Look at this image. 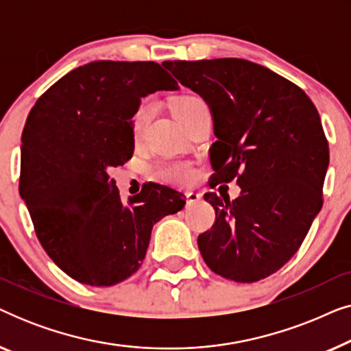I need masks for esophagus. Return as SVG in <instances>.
Listing matches in <instances>:
<instances>
[{
  "instance_id": "obj_1",
  "label": "esophagus",
  "mask_w": 351,
  "mask_h": 351,
  "mask_svg": "<svg viewBox=\"0 0 351 351\" xmlns=\"http://www.w3.org/2000/svg\"><path fill=\"white\" fill-rule=\"evenodd\" d=\"M185 196H186V204H189V206H193L196 203H199L201 198H203V196H201V193H198V191H186Z\"/></svg>"
}]
</instances>
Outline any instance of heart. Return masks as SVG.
Segmentation results:
<instances>
[{"instance_id": "obj_1", "label": "heart", "mask_w": 351, "mask_h": 351, "mask_svg": "<svg viewBox=\"0 0 351 351\" xmlns=\"http://www.w3.org/2000/svg\"><path fill=\"white\" fill-rule=\"evenodd\" d=\"M203 105L204 100L198 97V95L185 94L174 99L172 108H174V113L176 117L179 118V121L184 124L186 119L190 118V114L193 113L195 110L203 107ZM153 113H155V105H153L152 100L148 99L142 100V102L136 107V110H134L131 119L134 141H138V138H141L143 129H145L148 121L152 119ZM156 177L160 180L172 182V184H189V182L193 180L195 169L193 166L186 161H167L158 165Z\"/></svg>"}]
</instances>
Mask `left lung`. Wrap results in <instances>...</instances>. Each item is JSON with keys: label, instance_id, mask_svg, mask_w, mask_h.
Returning <instances> with one entry per match:
<instances>
[{"label": "left lung", "instance_id": "left-lung-1", "mask_svg": "<svg viewBox=\"0 0 351 351\" xmlns=\"http://www.w3.org/2000/svg\"><path fill=\"white\" fill-rule=\"evenodd\" d=\"M162 65L213 112V185L237 179L241 189L233 201L204 195L215 222L198 237L201 256L227 280L261 281L299 251L323 208L329 145L318 110L299 86L254 62Z\"/></svg>", "mask_w": 351, "mask_h": 351}]
</instances>
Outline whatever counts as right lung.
<instances>
[{"label":"right lung","mask_w":351,"mask_h":351,"mask_svg":"<svg viewBox=\"0 0 351 351\" xmlns=\"http://www.w3.org/2000/svg\"><path fill=\"white\" fill-rule=\"evenodd\" d=\"M176 89L156 62L95 60L62 76L28 114L19 191L41 246L73 280H128L145 258L153 225L184 209V193L152 182L123 204L108 176L132 158L141 99Z\"/></svg>","instance_id":"right-lung-1"}]
</instances>
